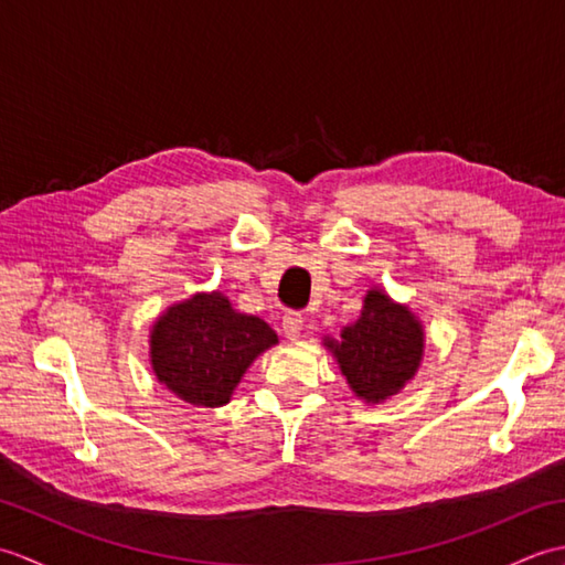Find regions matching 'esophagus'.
Instances as JSON below:
<instances>
[{"label": "esophagus", "mask_w": 565, "mask_h": 565, "mask_svg": "<svg viewBox=\"0 0 565 565\" xmlns=\"http://www.w3.org/2000/svg\"><path fill=\"white\" fill-rule=\"evenodd\" d=\"M303 316L301 313H286L284 320H281V328H284V334L286 340H298L301 338V330H303Z\"/></svg>", "instance_id": "esophagus-1"}]
</instances>
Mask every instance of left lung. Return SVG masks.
I'll list each match as a JSON object with an SVG mask.
<instances>
[{"mask_svg":"<svg viewBox=\"0 0 565 565\" xmlns=\"http://www.w3.org/2000/svg\"><path fill=\"white\" fill-rule=\"evenodd\" d=\"M322 347L356 398L379 405L415 379L425 356V326L411 306L393 301L381 286H371L359 318L340 330V340L322 338Z\"/></svg>","mask_w":565,"mask_h":565,"instance_id":"obj_1","label":"left lung"}]
</instances>
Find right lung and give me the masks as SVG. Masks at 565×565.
<instances>
[{
  "instance_id": "right-lung-1",
  "label": "right lung",
  "mask_w": 565,
  "mask_h": 565,
  "mask_svg": "<svg viewBox=\"0 0 565 565\" xmlns=\"http://www.w3.org/2000/svg\"><path fill=\"white\" fill-rule=\"evenodd\" d=\"M148 342L152 374L167 391L194 407H221L279 338L262 318L235 310L221 291H199L158 316Z\"/></svg>"
}]
</instances>
